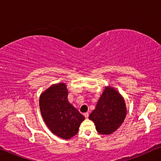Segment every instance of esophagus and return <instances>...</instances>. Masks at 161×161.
Segmentation results:
<instances>
[{"instance_id":"34e87169","label":"esophagus","mask_w":161,"mask_h":161,"mask_svg":"<svg viewBox=\"0 0 161 161\" xmlns=\"http://www.w3.org/2000/svg\"><path fill=\"white\" fill-rule=\"evenodd\" d=\"M84 116H85V117L86 119H87V118H88V116H89V114H88V112L84 113Z\"/></svg>"}]
</instances>
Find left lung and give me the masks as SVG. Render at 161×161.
<instances>
[{
	"label": "left lung",
	"instance_id": "8db88e82",
	"mask_svg": "<svg viewBox=\"0 0 161 161\" xmlns=\"http://www.w3.org/2000/svg\"><path fill=\"white\" fill-rule=\"evenodd\" d=\"M126 114L124 98L114 89L106 87L89 119L94 122L98 133L111 134L121 125Z\"/></svg>",
	"mask_w": 161,
	"mask_h": 161
}]
</instances>
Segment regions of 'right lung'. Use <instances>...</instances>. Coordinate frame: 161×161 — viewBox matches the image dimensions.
Returning <instances> with one entry per match:
<instances>
[{
  "label": "right lung",
  "mask_w": 161,
  "mask_h": 161,
  "mask_svg": "<svg viewBox=\"0 0 161 161\" xmlns=\"http://www.w3.org/2000/svg\"><path fill=\"white\" fill-rule=\"evenodd\" d=\"M64 83L51 86L40 97V108L45 123L53 133L69 140L78 132L82 116L68 101Z\"/></svg>",
  "instance_id": "1"
}]
</instances>
